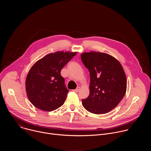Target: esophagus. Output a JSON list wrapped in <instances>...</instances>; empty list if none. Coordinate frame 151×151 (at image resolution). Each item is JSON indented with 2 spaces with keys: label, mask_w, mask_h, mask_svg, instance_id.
<instances>
[{
  "label": "esophagus",
  "mask_w": 151,
  "mask_h": 151,
  "mask_svg": "<svg viewBox=\"0 0 151 151\" xmlns=\"http://www.w3.org/2000/svg\"><path fill=\"white\" fill-rule=\"evenodd\" d=\"M79 91H80V87H78L76 89L73 90V91H74L75 93H78Z\"/></svg>",
  "instance_id": "esophagus-1"
}]
</instances>
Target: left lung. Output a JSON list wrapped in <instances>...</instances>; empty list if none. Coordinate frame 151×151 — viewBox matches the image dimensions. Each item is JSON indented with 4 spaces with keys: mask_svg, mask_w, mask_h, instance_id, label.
Returning <instances> with one entry per match:
<instances>
[{
    "mask_svg": "<svg viewBox=\"0 0 151 151\" xmlns=\"http://www.w3.org/2000/svg\"><path fill=\"white\" fill-rule=\"evenodd\" d=\"M90 72V94L82 100L84 108L95 114L109 112L126 93L127 79L121 63L106 53L91 51L81 54Z\"/></svg>",
    "mask_w": 151,
    "mask_h": 151,
    "instance_id": "obj_1",
    "label": "left lung"
}]
</instances>
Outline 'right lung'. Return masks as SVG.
<instances>
[{
	"label": "right lung",
	"mask_w": 151,
	"mask_h": 151,
	"mask_svg": "<svg viewBox=\"0 0 151 151\" xmlns=\"http://www.w3.org/2000/svg\"><path fill=\"white\" fill-rule=\"evenodd\" d=\"M76 53H51L31 68L26 81V90L29 100L37 109L50 112L64 104L69 90L60 72Z\"/></svg>",
	"instance_id": "right-lung-1"
}]
</instances>
